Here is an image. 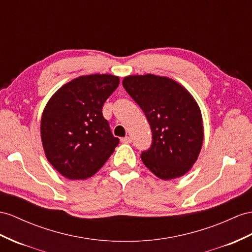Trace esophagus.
I'll return each mask as SVG.
<instances>
[{
	"mask_svg": "<svg viewBox=\"0 0 252 252\" xmlns=\"http://www.w3.org/2000/svg\"><path fill=\"white\" fill-rule=\"evenodd\" d=\"M120 140H121L122 144H130L131 141H132V139H131L130 136H126V137H124V138H121Z\"/></svg>",
	"mask_w": 252,
	"mask_h": 252,
	"instance_id": "34e87169",
	"label": "esophagus"
}]
</instances>
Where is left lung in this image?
Wrapping results in <instances>:
<instances>
[{
  "label": "left lung",
  "mask_w": 252,
  "mask_h": 252,
  "mask_svg": "<svg viewBox=\"0 0 252 252\" xmlns=\"http://www.w3.org/2000/svg\"><path fill=\"white\" fill-rule=\"evenodd\" d=\"M126 93L145 113L152 144L141 153L148 169L162 180L184 176L196 163L203 143L202 115L181 84L154 74L128 75Z\"/></svg>",
  "instance_id": "1"
}]
</instances>
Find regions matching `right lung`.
Instances as JSON below:
<instances>
[{"instance_id": "add662e5", "label": "right lung", "mask_w": 252, "mask_h": 252, "mask_svg": "<svg viewBox=\"0 0 252 252\" xmlns=\"http://www.w3.org/2000/svg\"><path fill=\"white\" fill-rule=\"evenodd\" d=\"M119 85V76L90 74L63 85L43 109L44 154L62 176L85 180L105 164L118 146L102 107Z\"/></svg>"}]
</instances>
